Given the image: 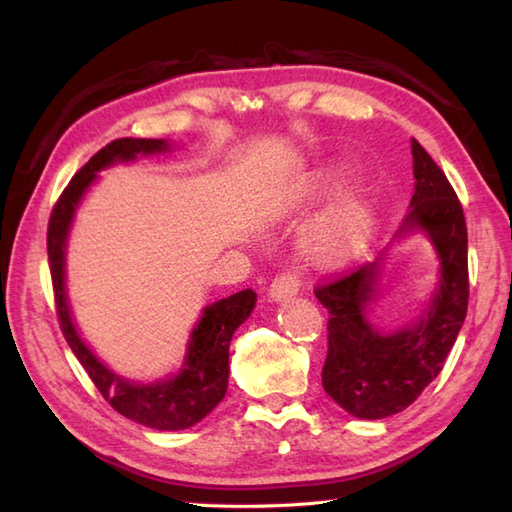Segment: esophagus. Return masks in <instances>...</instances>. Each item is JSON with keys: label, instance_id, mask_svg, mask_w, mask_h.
Wrapping results in <instances>:
<instances>
[{"label": "esophagus", "instance_id": "1", "mask_svg": "<svg viewBox=\"0 0 512 512\" xmlns=\"http://www.w3.org/2000/svg\"><path fill=\"white\" fill-rule=\"evenodd\" d=\"M299 288H301V279L297 273H281L273 279V284H270V297L275 301H286L295 297Z\"/></svg>", "mask_w": 512, "mask_h": 512}]
</instances>
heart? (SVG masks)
<instances>
[{
    "label": "heart",
    "mask_w": 512,
    "mask_h": 512,
    "mask_svg": "<svg viewBox=\"0 0 512 512\" xmlns=\"http://www.w3.org/2000/svg\"><path fill=\"white\" fill-rule=\"evenodd\" d=\"M334 180L332 171L317 173L306 187L308 195L321 193ZM365 211L358 198H347L339 209L328 213L310 231L308 250L323 262H343L358 253L365 239Z\"/></svg>",
    "instance_id": "obj_1"
}]
</instances>
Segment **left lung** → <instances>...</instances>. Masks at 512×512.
Returning <instances> with one entry per match:
<instances>
[{
  "instance_id": "1",
  "label": "left lung",
  "mask_w": 512,
  "mask_h": 512,
  "mask_svg": "<svg viewBox=\"0 0 512 512\" xmlns=\"http://www.w3.org/2000/svg\"><path fill=\"white\" fill-rule=\"evenodd\" d=\"M416 191L405 228L427 231L440 255V288L418 325L378 334L365 319L378 262L334 273L314 286L328 310L323 389L356 418L378 420L409 407L442 372L469 308V237L451 182L418 140L411 143Z\"/></svg>"
}]
</instances>
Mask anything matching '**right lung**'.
I'll return each mask as SVG.
<instances>
[{
	"label": "right lung",
	"instance_id": "right-lung-1",
	"mask_svg": "<svg viewBox=\"0 0 512 512\" xmlns=\"http://www.w3.org/2000/svg\"><path fill=\"white\" fill-rule=\"evenodd\" d=\"M165 149V140L118 138L105 145L99 154H94L88 165L76 171L68 187L59 195L57 204L52 206L48 222V262L61 332L96 389L101 391V396L129 420L151 429L178 431L193 427L195 422L209 416L217 402L224 398L228 387V345H231L233 332L253 312L257 301L255 292H235V295L206 308L200 323L193 328L187 363H184V369H180V374L169 380H160V383L138 385L112 374L85 347L74 330L63 288L65 237H68L76 204L96 178V171L116 160H132L138 154H156V151Z\"/></svg>",
	"mask_w": 512,
	"mask_h": 512
}]
</instances>
